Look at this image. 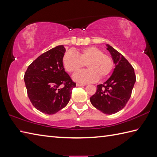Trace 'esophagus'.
<instances>
[{
    "label": "esophagus",
    "instance_id": "esophagus-1",
    "mask_svg": "<svg viewBox=\"0 0 157 157\" xmlns=\"http://www.w3.org/2000/svg\"><path fill=\"white\" fill-rule=\"evenodd\" d=\"M76 86H78V87H82V86H84L85 84H77Z\"/></svg>",
    "mask_w": 157,
    "mask_h": 157
}]
</instances>
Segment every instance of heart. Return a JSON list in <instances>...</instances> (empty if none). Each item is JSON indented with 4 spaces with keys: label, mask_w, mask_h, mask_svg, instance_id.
I'll list each match as a JSON object with an SVG mask.
<instances>
[{
    "label": "heart",
    "mask_w": 157,
    "mask_h": 157,
    "mask_svg": "<svg viewBox=\"0 0 157 157\" xmlns=\"http://www.w3.org/2000/svg\"><path fill=\"white\" fill-rule=\"evenodd\" d=\"M63 64L67 71L75 73L81 70L85 65L88 69L78 72L73 79L78 83L86 84L103 79L109 75L113 67L111 57L95 46L81 49L77 54L72 51H67L63 57Z\"/></svg>",
    "instance_id": "b5f03b06"
}]
</instances>
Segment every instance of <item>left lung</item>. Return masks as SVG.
<instances>
[{
	"label": "left lung",
	"instance_id": "left-lung-1",
	"mask_svg": "<svg viewBox=\"0 0 157 157\" xmlns=\"http://www.w3.org/2000/svg\"><path fill=\"white\" fill-rule=\"evenodd\" d=\"M115 69L111 76L97 86L95 94L90 99L92 105L105 114L111 115L121 111L131 97L136 82L134 69L121 53L106 44Z\"/></svg>",
	"mask_w": 157,
	"mask_h": 157
}]
</instances>
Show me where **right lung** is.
<instances>
[{
  "label": "right lung",
  "instance_id": "obj_1",
  "mask_svg": "<svg viewBox=\"0 0 157 157\" xmlns=\"http://www.w3.org/2000/svg\"><path fill=\"white\" fill-rule=\"evenodd\" d=\"M65 52L63 45L49 50L33 61L25 73L28 97L33 106L45 114H55L65 107L76 86L65 71Z\"/></svg>",
  "mask_w": 157,
  "mask_h": 157
}]
</instances>
